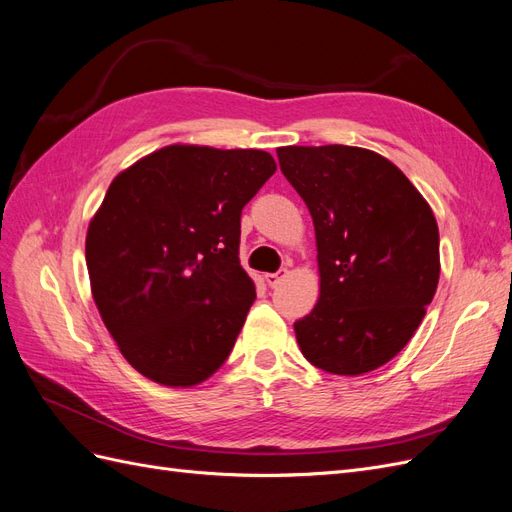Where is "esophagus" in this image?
Segmentation results:
<instances>
[{
	"mask_svg": "<svg viewBox=\"0 0 512 512\" xmlns=\"http://www.w3.org/2000/svg\"><path fill=\"white\" fill-rule=\"evenodd\" d=\"M287 276V270H278V272H270V274H263V280H266L268 287H276L280 285V280H283Z\"/></svg>",
	"mask_w": 512,
	"mask_h": 512,
	"instance_id": "1",
	"label": "esophagus"
}]
</instances>
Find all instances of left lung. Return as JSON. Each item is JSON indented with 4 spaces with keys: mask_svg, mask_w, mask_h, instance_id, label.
<instances>
[{
    "mask_svg": "<svg viewBox=\"0 0 512 512\" xmlns=\"http://www.w3.org/2000/svg\"><path fill=\"white\" fill-rule=\"evenodd\" d=\"M276 155L317 240L319 300L293 323L302 355L340 376L385 366L417 332L438 287L440 236L430 204L368 148L280 146Z\"/></svg>",
    "mask_w": 512,
    "mask_h": 512,
    "instance_id": "left-lung-1",
    "label": "left lung"
}]
</instances>
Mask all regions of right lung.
I'll return each instance as SVG.
<instances>
[{
    "label": "right lung",
    "mask_w": 512,
    "mask_h": 512,
    "mask_svg": "<svg viewBox=\"0 0 512 512\" xmlns=\"http://www.w3.org/2000/svg\"><path fill=\"white\" fill-rule=\"evenodd\" d=\"M274 172L257 148L170 144L114 176L87 229L91 293L153 383L195 387L232 353L255 302L240 214Z\"/></svg>",
    "instance_id": "obj_1"
}]
</instances>
